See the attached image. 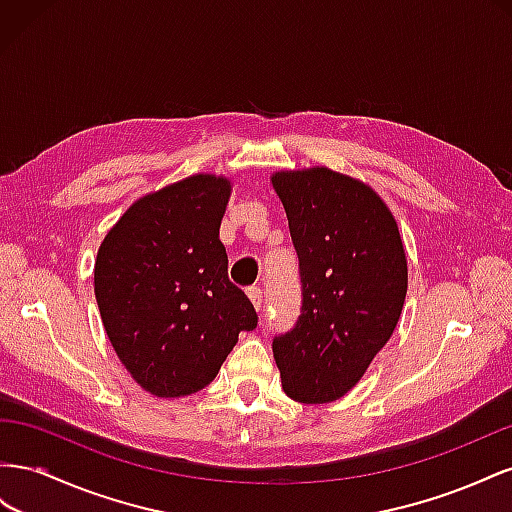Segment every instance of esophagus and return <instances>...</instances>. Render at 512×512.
<instances>
[{
    "instance_id": "1",
    "label": "esophagus",
    "mask_w": 512,
    "mask_h": 512,
    "mask_svg": "<svg viewBox=\"0 0 512 512\" xmlns=\"http://www.w3.org/2000/svg\"><path fill=\"white\" fill-rule=\"evenodd\" d=\"M246 294H248V298H251L255 311L261 313V309H264V291H261L259 287H248Z\"/></svg>"
}]
</instances>
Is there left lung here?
<instances>
[{
  "label": "left lung",
  "mask_w": 512,
  "mask_h": 512,
  "mask_svg": "<svg viewBox=\"0 0 512 512\" xmlns=\"http://www.w3.org/2000/svg\"><path fill=\"white\" fill-rule=\"evenodd\" d=\"M270 180L302 283L296 326L272 341L276 367L294 401H337L397 328L407 294L401 233L384 199L349 175L311 167Z\"/></svg>",
  "instance_id": "1"
}]
</instances>
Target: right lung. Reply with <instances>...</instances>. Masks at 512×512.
Listing matches in <instances>:
<instances>
[{
    "instance_id": "add662e5",
    "label": "right lung",
    "mask_w": 512,
    "mask_h": 512,
    "mask_svg": "<svg viewBox=\"0 0 512 512\" xmlns=\"http://www.w3.org/2000/svg\"><path fill=\"white\" fill-rule=\"evenodd\" d=\"M231 195L197 173L137 199L102 240L94 294L126 371L154 397L206 388L257 313L227 276L218 238Z\"/></svg>"
}]
</instances>
